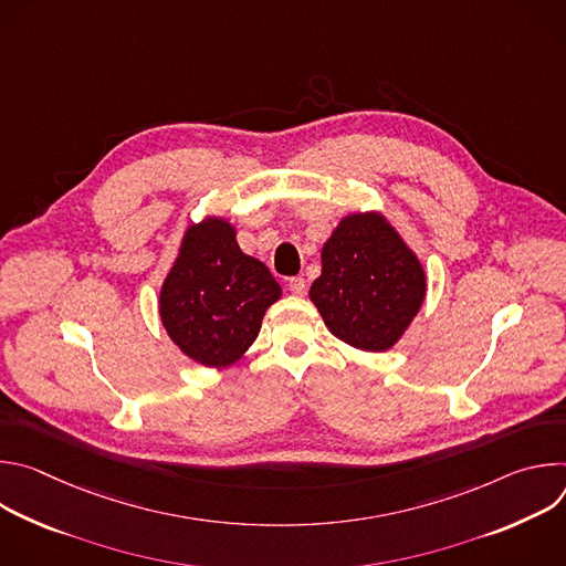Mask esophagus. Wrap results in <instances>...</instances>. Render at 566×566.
<instances>
[{"mask_svg":"<svg viewBox=\"0 0 566 566\" xmlns=\"http://www.w3.org/2000/svg\"><path fill=\"white\" fill-rule=\"evenodd\" d=\"M289 291L293 293V295H304V291H306V280L304 277H291L289 280Z\"/></svg>","mask_w":566,"mask_h":566,"instance_id":"obj_1","label":"esophagus"}]
</instances>
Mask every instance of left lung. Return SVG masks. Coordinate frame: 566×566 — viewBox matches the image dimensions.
Masks as SVG:
<instances>
[{
  "label": "left lung",
  "instance_id": "1",
  "mask_svg": "<svg viewBox=\"0 0 566 566\" xmlns=\"http://www.w3.org/2000/svg\"><path fill=\"white\" fill-rule=\"evenodd\" d=\"M308 295L336 338L385 352L419 313L426 273L380 214H349L322 249V273Z\"/></svg>",
  "mask_w": 566,
  "mask_h": 566
}]
</instances>
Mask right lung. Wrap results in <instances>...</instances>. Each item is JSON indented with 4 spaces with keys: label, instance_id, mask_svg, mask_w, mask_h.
Returning <instances> with one entry per match:
<instances>
[{
    "label": "right lung",
    "instance_id": "add662e5",
    "mask_svg": "<svg viewBox=\"0 0 566 566\" xmlns=\"http://www.w3.org/2000/svg\"><path fill=\"white\" fill-rule=\"evenodd\" d=\"M280 295L271 271L241 253L234 228L206 219L186 230L160 289V319L186 356L206 367H226L255 343L266 308Z\"/></svg>",
    "mask_w": 566,
    "mask_h": 566
}]
</instances>
